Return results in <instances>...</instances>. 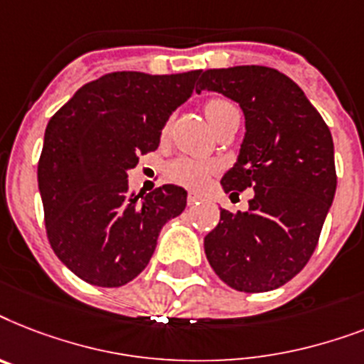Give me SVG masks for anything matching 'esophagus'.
<instances>
[{
    "label": "esophagus",
    "instance_id": "obj_1",
    "mask_svg": "<svg viewBox=\"0 0 364 364\" xmlns=\"http://www.w3.org/2000/svg\"><path fill=\"white\" fill-rule=\"evenodd\" d=\"M199 200H200L199 193H190V196H188V205H197Z\"/></svg>",
    "mask_w": 364,
    "mask_h": 364
}]
</instances>
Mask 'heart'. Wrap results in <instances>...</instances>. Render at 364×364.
<instances>
[{
	"label": "heart",
	"instance_id": "heart-1",
	"mask_svg": "<svg viewBox=\"0 0 364 364\" xmlns=\"http://www.w3.org/2000/svg\"><path fill=\"white\" fill-rule=\"evenodd\" d=\"M205 112L212 127H216L223 118L238 114V109L228 100H210L206 103ZM214 173H216V165L214 164L191 158L174 159L173 164H168L167 167L168 178L176 182V184L186 186V188H203Z\"/></svg>",
	"mask_w": 364,
	"mask_h": 364
}]
</instances>
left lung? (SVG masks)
I'll use <instances>...</instances> for the list:
<instances>
[{
    "label": "left lung",
    "instance_id": "1",
    "mask_svg": "<svg viewBox=\"0 0 364 364\" xmlns=\"http://www.w3.org/2000/svg\"><path fill=\"white\" fill-rule=\"evenodd\" d=\"M237 101L246 133L225 193L254 188L246 212H220L205 254L229 287L263 293L299 274L318 246L336 191L329 127L297 84L263 65L200 73L199 88Z\"/></svg>",
    "mask_w": 364,
    "mask_h": 364
}]
</instances>
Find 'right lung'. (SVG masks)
I'll return each mask as SVG.
<instances>
[{
	"mask_svg": "<svg viewBox=\"0 0 364 364\" xmlns=\"http://www.w3.org/2000/svg\"><path fill=\"white\" fill-rule=\"evenodd\" d=\"M199 73H109L84 84L48 122L37 165L46 237L92 286L120 287L141 274L161 228L186 208L180 186L132 193L127 171L159 146Z\"/></svg>",
	"mask_w": 364,
	"mask_h": 364,
	"instance_id": "add662e5",
	"label": "right lung"
}]
</instances>
